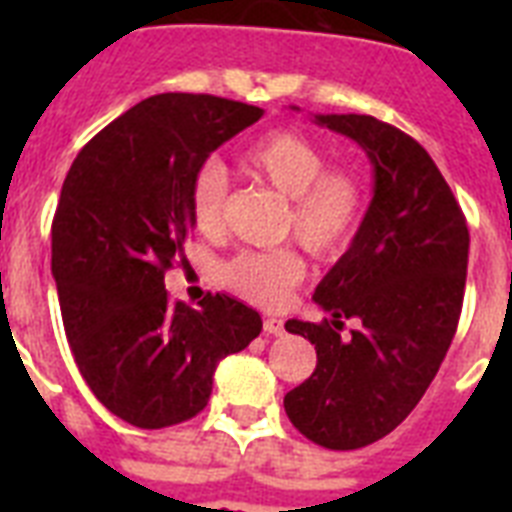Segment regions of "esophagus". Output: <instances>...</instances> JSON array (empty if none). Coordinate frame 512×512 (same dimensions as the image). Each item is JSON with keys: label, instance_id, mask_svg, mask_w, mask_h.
Masks as SVG:
<instances>
[{"label": "esophagus", "instance_id": "34e87169", "mask_svg": "<svg viewBox=\"0 0 512 512\" xmlns=\"http://www.w3.org/2000/svg\"><path fill=\"white\" fill-rule=\"evenodd\" d=\"M263 329L265 335H281V332H284V321L276 319V316H268V319L263 321Z\"/></svg>", "mask_w": 512, "mask_h": 512}]
</instances>
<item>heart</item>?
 <instances>
[{
	"instance_id": "obj_1",
	"label": "heart",
	"mask_w": 512,
	"mask_h": 512,
	"mask_svg": "<svg viewBox=\"0 0 512 512\" xmlns=\"http://www.w3.org/2000/svg\"><path fill=\"white\" fill-rule=\"evenodd\" d=\"M244 170L289 196L284 233L321 260L345 255L366 220L364 180L345 167H327V151L297 130H273L257 138L241 156ZM228 172L207 159L193 172L188 207L196 228L220 233L228 204ZM305 260L295 247L244 249L220 268V281L233 295L260 308H279L303 281Z\"/></svg>"
}]
</instances>
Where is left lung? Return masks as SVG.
<instances>
[{
  "label": "left lung",
  "mask_w": 512,
  "mask_h": 512,
  "mask_svg": "<svg viewBox=\"0 0 512 512\" xmlns=\"http://www.w3.org/2000/svg\"><path fill=\"white\" fill-rule=\"evenodd\" d=\"M316 122L364 148L374 196L358 239L313 295L329 319L287 321L316 345V369L284 409L313 444L348 452L398 428L436 377L462 313L470 233L436 162L406 132L364 114ZM348 318L362 327L342 338Z\"/></svg>",
  "instance_id": "8db88e82"
}]
</instances>
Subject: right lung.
<instances>
[{
  "label": "right lung",
  "mask_w": 512,
  "mask_h": 512,
  "mask_svg": "<svg viewBox=\"0 0 512 512\" xmlns=\"http://www.w3.org/2000/svg\"><path fill=\"white\" fill-rule=\"evenodd\" d=\"M263 108L164 92L103 127L71 164L52 217V276L71 353L100 404L159 430L207 406L220 358L263 319L228 295L172 303L164 273L193 231V172Z\"/></svg>",
  "instance_id": "1"
}]
</instances>
